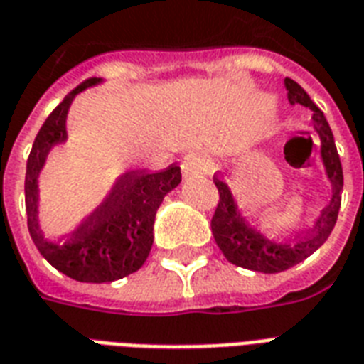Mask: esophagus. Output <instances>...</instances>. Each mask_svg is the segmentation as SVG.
<instances>
[{"mask_svg": "<svg viewBox=\"0 0 364 364\" xmlns=\"http://www.w3.org/2000/svg\"><path fill=\"white\" fill-rule=\"evenodd\" d=\"M183 173L185 177L194 176V173H208L211 170V162L205 156H200V154H191L187 159L183 160Z\"/></svg>", "mask_w": 364, "mask_h": 364, "instance_id": "obj_1", "label": "esophagus"}]
</instances>
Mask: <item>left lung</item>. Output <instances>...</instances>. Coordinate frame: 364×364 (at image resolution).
I'll use <instances>...</instances> for the list:
<instances>
[{
    "label": "left lung",
    "mask_w": 364,
    "mask_h": 364,
    "mask_svg": "<svg viewBox=\"0 0 364 364\" xmlns=\"http://www.w3.org/2000/svg\"><path fill=\"white\" fill-rule=\"evenodd\" d=\"M285 88H287V98L291 104H300L314 111L311 121L321 137V159L328 181L333 185V198L321 211V217L317 219L316 227L311 228L310 232L294 240H274L259 232L243 219L227 183L213 177L217 191H219V204L211 219V232L217 245L227 257L228 262L247 268V270L262 272V274H277V272L293 268L327 242L338 219L342 188H344V173H342L338 151L334 145L333 130L323 115V111L311 102L310 96L296 81L287 77Z\"/></svg>",
    "instance_id": "8db88e82"
}]
</instances>
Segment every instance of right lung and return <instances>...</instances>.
<instances>
[{
  "mask_svg": "<svg viewBox=\"0 0 364 364\" xmlns=\"http://www.w3.org/2000/svg\"><path fill=\"white\" fill-rule=\"evenodd\" d=\"M100 81L92 77L81 82L47 117L28 156L24 183L28 230L36 247L56 270L85 283L115 282L141 268L153 245L156 210L166 194L181 183V168L176 164L160 171L124 173L104 202L73 232L54 242L43 236L37 221V177L48 151L68 139L65 117L73 98Z\"/></svg>",
  "mask_w": 364,
  "mask_h": 364,
  "instance_id": "1",
  "label": "right lung"
}]
</instances>
